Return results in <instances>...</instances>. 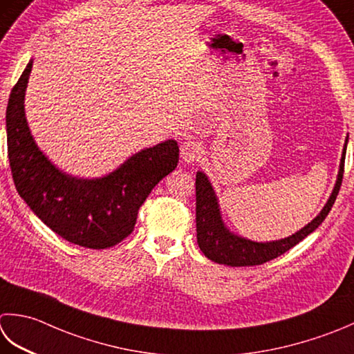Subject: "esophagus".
Listing matches in <instances>:
<instances>
[{"instance_id": "esophagus-1", "label": "esophagus", "mask_w": 354, "mask_h": 354, "mask_svg": "<svg viewBox=\"0 0 354 354\" xmlns=\"http://www.w3.org/2000/svg\"><path fill=\"white\" fill-rule=\"evenodd\" d=\"M204 155V149L203 145H201L199 142L196 141H184L181 144V158L183 161L185 162H195V161H199L201 156Z\"/></svg>"}]
</instances>
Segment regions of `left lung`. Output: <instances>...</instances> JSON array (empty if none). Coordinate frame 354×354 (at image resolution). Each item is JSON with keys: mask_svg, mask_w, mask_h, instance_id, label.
<instances>
[{"mask_svg": "<svg viewBox=\"0 0 354 354\" xmlns=\"http://www.w3.org/2000/svg\"><path fill=\"white\" fill-rule=\"evenodd\" d=\"M347 141L342 150L341 164H339V171L336 178V184L333 192L324 205L319 214L308 223L306 227L301 228L299 232L293 233L292 236L268 241V242H256L252 239L242 238L234 234L227 228L221 214L218 196L213 190V185L204 171L196 173V239L201 252L218 264L230 266V267H248V266H261L267 261H272L278 256L288 252L290 248L307 238L310 233H313L319 227L324 219L327 218L331 207H333L336 196L341 189L342 176H344V162L345 153H347Z\"/></svg>", "mask_w": 354, "mask_h": 354, "instance_id": "1", "label": "left lung"}]
</instances>
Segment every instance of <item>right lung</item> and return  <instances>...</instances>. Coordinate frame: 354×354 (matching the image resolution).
Instances as JSON below:
<instances>
[{
	"label": "right lung",
	"mask_w": 354,
	"mask_h": 354,
	"mask_svg": "<svg viewBox=\"0 0 354 354\" xmlns=\"http://www.w3.org/2000/svg\"><path fill=\"white\" fill-rule=\"evenodd\" d=\"M33 59L12 88L6 110L7 151L19 196L43 223L72 244L109 248L133 232L140 207L153 187L176 169L175 140L142 149L101 178H78L59 170L30 133L24 96Z\"/></svg>",
	"instance_id": "1"
}]
</instances>
